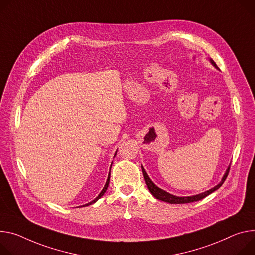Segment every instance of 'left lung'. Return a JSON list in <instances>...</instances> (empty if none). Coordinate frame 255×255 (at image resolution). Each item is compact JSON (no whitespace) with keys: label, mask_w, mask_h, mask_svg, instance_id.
<instances>
[{"label":"left lung","mask_w":255,"mask_h":255,"mask_svg":"<svg viewBox=\"0 0 255 255\" xmlns=\"http://www.w3.org/2000/svg\"><path fill=\"white\" fill-rule=\"evenodd\" d=\"M211 63H212L217 69H219L218 66L216 65V63H215L212 59H211ZM141 169H142V173H143V176H144L145 183H146V185H147V188H148V190L150 191V193H151L156 199H159V200H161V201H166V202H169V203H189V202H193V201L200 200V199L204 198L205 196L210 195L211 193H213V192L216 191L217 189H219V188L222 186V185H223V183L225 182V180H226V178H227V176H228V174H229L230 166H229V168L227 169V171H226V173H225V175H224L222 181L217 185V186H215L214 188H212V189H210V190H207V191H205V192L196 194V195H192V196H183V197L175 196V195L170 194L169 192H167V191H165V190H163V189L158 188V187L156 186V185L150 180V178L148 177L147 173L145 172V170H144V168H143L142 166H141Z\"/></svg>","instance_id":"8db88e82"}]
</instances>
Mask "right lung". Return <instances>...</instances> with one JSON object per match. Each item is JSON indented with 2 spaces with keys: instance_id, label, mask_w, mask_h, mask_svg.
I'll use <instances>...</instances> for the list:
<instances>
[{
  "instance_id": "right-lung-1",
  "label": "right lung",
  "mask_w": 255,
  "mask_h": 255,
  "mask_svg": "<svg viewBox=\"0 0 255 255\" xmlns=\"http://www.w3.org/2000/svg\"><path fill=\"white\" fill-rule=\"evenodd\" d=\"M116 153H117V151L115 152V155H116ZM111 167H112V165H111ZM110 171H111V169H110ZM110 173H109V176H108V179H107V182H106V184H105V187L103 188V190L101 191V193L99 194V196H97V198H95L94 200L92 201H90V202H88V203H86V204H84V205H82V206H85V205H89V204H92V203H95L97 200H99L104 194H105V192L107 191V189H108V186H109V182H110Z\"/></svg>"
}]
</instances>
